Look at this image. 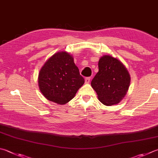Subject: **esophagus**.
Here are the masks:
<instances>
[{
	"instance_id": "1",
	"label": "esophagus",
	"mask_w": 158,
	"mask_h": 158,
	"mask_svg": "<svg viewBox=\"0 0 158 158\" xmlns=\"http://www.w3.org/2000/svg\"><path fill=\"white\" fill-rule=\"evenodd\" d=\"M90 80H91V78H89V77H87V78H85V83H87V84H88V83H89V82H90Z\"/></svg>"
}]
</instances>
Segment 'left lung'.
I'll return each mask as SVG.
<instances>
[{
  "instance_id": "8db88e82",
  "label": "left lung",
  "mask_w": 158,
  "mask_h": 158,
  "mask_svg": "<svg viewBox=\"0 0 158 158\" xmlns=\"http://www.w3.org/2000/svg\"><path fill=\"white\" fill-rule=\"evenodd\" d=\"M99 71L91 82L103 105H117L125 96L130 85L127 68L117 58L105 55L98 62Z\"/></svg>"
}]
</instances>
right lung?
<instances>
[{
  "label": "right lung",
  "instance_id": "1",
  "mask_svg": "<svg viewBox=\"0 0 158 158\" xmlns=\"http://www.w3.org/2000/svg\"><path fill=\"white\" fill-rule=\"evenodd\" d=\"M85 83L72 56L66 52L53 54L44 64L38 75V85L47 100L64 105L73 99Z\"/></svg>",
  "mask_w": 158,
  "mask_h": 158
}]
</instances>
